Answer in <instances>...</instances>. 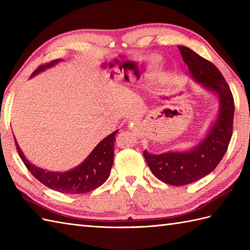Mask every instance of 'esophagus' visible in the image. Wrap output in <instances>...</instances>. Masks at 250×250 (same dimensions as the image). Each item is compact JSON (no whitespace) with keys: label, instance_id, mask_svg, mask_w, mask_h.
I'll return each instance as SVG.
<instances>
[{"label":"esophagus","instance_id":"1","mask_svg":"<svg viewBox=\"0 0 250 250\" xmlns=\"http://www.w3.org/2000/svg\"><path fill=\"white\" fill-rule=\"evenodd\" d=\"M136 119H133V120H132L131 122H130V126H133V125H136Z\"/></svg>","mask_w":250,"mask_h":250}]
</instances>
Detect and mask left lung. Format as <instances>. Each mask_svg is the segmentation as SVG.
<instances>
[{"instance_id":"obj_1","label":"left lung","mask_w":250,"mask_h":250,"mask_svg":"<svg viewBox=\"0 0 250 250\" xmlns=\"http://www.w3.org/2000/svg\"><path fill=\"white\" fill-rule=\"evenodd\" d=\"M189 73L206 89L218 94L220 109L209 132L193 149L153 155L143 152L152 174L161 182L172 186H184L203 178L214 171L229 146L234 118V99L229 84L213 63L188 47H178Z\"/></svg>"}]
</instances>
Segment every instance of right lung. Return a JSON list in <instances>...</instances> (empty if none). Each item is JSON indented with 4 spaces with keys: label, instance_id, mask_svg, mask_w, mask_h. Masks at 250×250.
Wrapping results in <instances>:
<instances>
[{
    "label": "right lung",
    "instance_id": "right-lung-1",
    "mask_svg": "<svg viewBox=\"0 0 250 250\" xmlns=\"http://www.w3.org/2000/svg\"><path fill=\"white\" fill-rule=\"evenodd\" d=\"M59 61L60 59H57L39 66L31 76L36 75L47 67L54 66ZM117 131L101 141L82 164L64 173L49 172L34 167L26 160L16 140L15 143L21 160L39 182L58 192L79 194L97 189L108 178L114 162V145Z\"/></svg>",
    "mask_w": 250,
    "mask_h": 250
}]
</instances>
